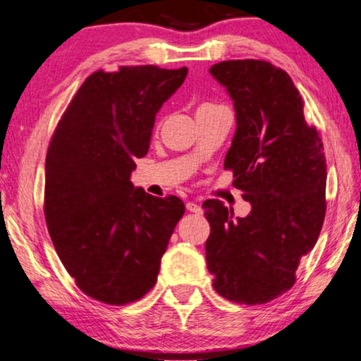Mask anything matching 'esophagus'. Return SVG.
<instances>
[{"label":"esophagus","mask_w":361,"mask_h":361,"mask_svg":"<svg viewBox=\"0 0 361 361\" xmlns=\"http://www.w3.org/2000/svg\"><path fill=\"white\" fill-rule=\"evenodd\" d=\"M186 209H188L190 213H196V214H200L201 211H203V208H201L200 204H196L195 201H190V203H186Z\"/></svg>","instance_id":"1"}]
</instances>
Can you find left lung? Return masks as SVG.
<instances>
[{
    "instance_id": "left-lung-1",
    "label": "left lung",
    "mask_w": 361,
    "mask_h": 361,
    "mask_svg": "<svg viewBox=\"0 0 361 361\" xmlns=\"http://www.w3.org/2000/svg\"><path fill=\"white\" fill-rule=\"evenodd\" d=\"M209 74L226 89L236 132L224 158L233 185L251 203L234 218L218 200L203 203L211 233L206 264L213 287L238 304H267L294 286L300 257L314 249L325 218L326 165L315 127L286 71L271 62L224 61Z\"/></svg>"
}]
</instances>
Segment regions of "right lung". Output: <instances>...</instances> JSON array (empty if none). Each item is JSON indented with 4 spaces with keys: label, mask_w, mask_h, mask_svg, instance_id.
<instances>
[{
    "label": "right lung",
    "mask_w": 361,
    "mask_h": 361,
    "mask_svg": "<svg viewBox=\"0 0 361 361\" xmlns=\"http://www.w3.org/2000/svg\"><path fill=\"white\" fill-rule=\"evenodd\" d=\"M186 67L123 66L80 85L46 157L44 214L56 252L79 289L123 305L155 286L173 229L185 214L176 196L132 185L161 105L185 82Z\"/></svg>",
    "instance_id": "obj_1"
}]
</instances>
